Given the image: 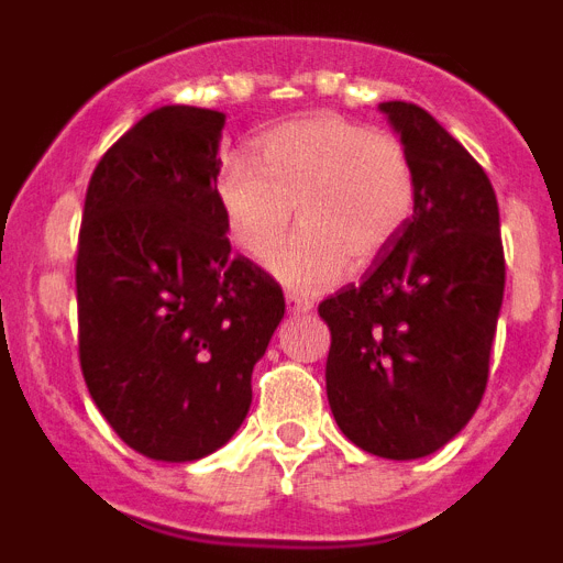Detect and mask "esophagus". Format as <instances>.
<instances>
[{
	"label": "esophagus",
	"instance_id": "34e87169",
	"mask_svg": "<svg viewBox=\"0 0 563 563\" xmlns=\"http://www.w3.org/2000/svg\"><path fill=\"white\" fill-rule=\"evenodd\" d=\"M285 301H287V310L296 316V312H310L312 310V301H307L305 296H298V292H285Z\"/></svg>",
	"mask_w": 563,
	"mask_h": 563
}]
</instances>
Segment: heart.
Returning <instances> with one entry per match:
<instances>
[{"label":"heart","instance_id":"1","mask_svg":"<svg viewBox=\"0 0 563 563\" xmlns=\"http://www.w3.org/2000/svg\"><path fill=\"white\" fill-rule=\"evenodd\" d=\"M256 152L258 163H222L217 197L228 236L253 262L271 256L297 206L302 228L271 258L292 290H327L346 267L366 271L409 222L415 172L389 134L316 112L267 129Z\"/></svg>","mask_w":563,"mask_h":563}]
</instances>
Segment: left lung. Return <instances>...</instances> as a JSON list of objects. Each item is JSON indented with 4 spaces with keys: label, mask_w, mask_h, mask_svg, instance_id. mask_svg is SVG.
Here are the masks:
<instances>
[{
    "label": "left lung",
    "mask_w": 563,
    "mask_h": 563,
    "mask_svg": "<svg viewBox=\"0 0 563 563\" xmlns=\"http://www.w3.org/2000/svg\"><path fill=\"white\" fill-rule=\"evenodd\" d=\"M415 172V211L361 285L324 298L327 397L338 429L383 460L454 440L487 386L505 296L487 174L426 109L380 103Z\"/></svg>",
    "instance_id": "8db88e82"
}]
</instances>
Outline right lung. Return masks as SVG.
<instances>
[{
  "mask_svg": "<svg viewBox=\"0 0 563 563\" xmlns=\"http://www.w3.org/2000/svg\"><path fill=\"white\" fill-rule=\"evenodd\" d=\"M225 114L161 107L92 172L78 233V355L98 411L148 460L222 449L285 318L282 287L231 256L217 197Z\"/></svg>",
  "mask_w": 563,
  "mask_h": 563,
  "instance_id": "1",
  "label": "right lung"
}]
</instances>
